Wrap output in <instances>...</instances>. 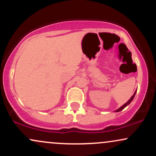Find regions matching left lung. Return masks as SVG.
I'll list each match as a JSON object with an SVG mask.
<instances>
[{
  "mask_svg": "<svg viewBox=\"0 0 156 156\" xmlns=\"http://www.w3.org/2000/svg\"><path fill=\"white\" fill-rule=\"evenodd\" d=\"M136 92H134V94H133V96H132V97H131V98H130V100H129V101H128V102H127V103H125V104H124V105H122V106L120 107V108H118V109H117V110H116V111H115V112H120V111H122V110H123V109H124V108H125V107H126V106H127V105H129V104H130V103H131V101H133V100L134 97H135V94H136Z\"/></svg>",
  "mask_w": 156,
  "mask_h": 156,
  "instance_id": "obj_1",
  "label": "left lung"
}]
</instances>
